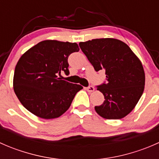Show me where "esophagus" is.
Here are the masks:
<instances>
[{
    "mask_svg": "<svg viewBox=\"0 0 159 159\" xmlns=\"http://www.w3.org/2000/svg\"><path fill=\"white\" fill-rule=\"evenodd\" d=\"M86 90H87L89 92H92V91H94V88L93 86H89V87L86 88Z\"/></svg>",
    "mask_w": 159,
    "mask_h": 159,
    "instance_id": "obj_1",
    "label": "esophagus"
}]
</instances>
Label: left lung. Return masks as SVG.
Segmentation results:
<instances>
[{"label":"left lung","instance_id":"left-lung-1","mask_svg":"<svg viewBox=\"0 0 159 159\" xmlns=\"http://www.w3.org/2000/svg\"><path fill=\"white\" fill-rule=\"evenodd\" d=\"M79 46L96 71L105 70L106 81L97 86L104 94L103 104L94 107L106 119H120L137 105L145 88V71L131 48L114 38L93 39Z\"/></svg>","mask_w":159,"mask_h":159}]
</instances>
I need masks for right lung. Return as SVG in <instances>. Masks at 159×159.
<instances>
[{"label":"right lung","mask_w":159,"mask_h":159,"mask_svg":"<svg viewBox=\"0 0 159 159\" xmlns=\"http://www.w3.org/2000/svg\"><path fill=\"white\" fill-rule=\"evenodd\" d=\"M79 51L76 43L47 40L20 57L15 67L14 90L27 110L44 119L58 118L69 108L77 92L83 89L57 77L69 75L68 56Z\"/></svg>","instance_id":"add662e5"}]
</instances>
